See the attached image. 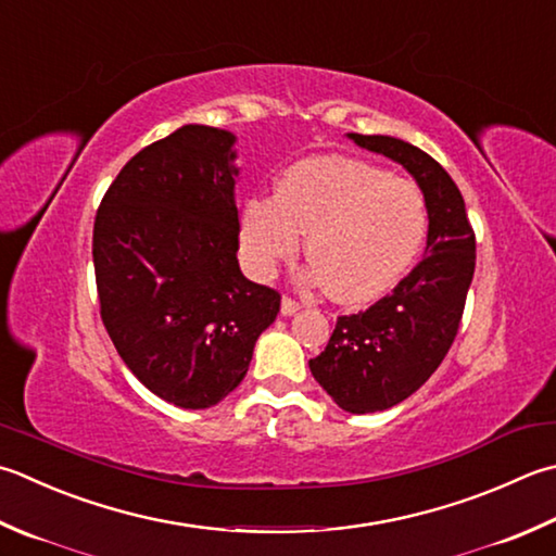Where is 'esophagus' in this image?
<instances>
[{
  "mask_svg": "<svg viewBox=\"0 0 556 556\" xmlns=\"http://www.w3.org/2000/svg\"><path fill=\"white\" fill-rule=\"evenodd\" d=\"M301 308V303L299 301H293L291 296H285L281 299V315H293Z\"/></svg>",
  "mask_w": 556,
  "mask_h": 556,
  "instance_id": "obj_1",
  "label": "esophagus"
}]
</instances>
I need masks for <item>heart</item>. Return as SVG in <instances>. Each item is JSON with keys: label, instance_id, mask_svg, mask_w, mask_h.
Here are the masks:
<instances>
[{"label": "heart", "instance_id": "b5f03b06", "mask_svg": "<svg viewBox=\"0 0 556 556\" xmlns=\"http://www.w3.org/2000/svg\"><path fill=\"white\" fill-rule=\"evenodd\" d=\"M313 265L306 285H330L332 296L364 303L393 289L427 233V202L417 182L393 178L371 163L315 156L293 163L271 200L243 206L241 238L257 275H271L301 248Z\"/></svg>", "mask_w": 556, "mask_h": 556}]
</instances>
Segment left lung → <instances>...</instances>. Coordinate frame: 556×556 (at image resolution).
<instances>
[{
	"label": "left lung",
	"mask_w": 556,
	"mask_h": 556,
	"mask_svg": "<svg viewBox=\"0 0 556 556\" xmlns=\"http://www.w3.org/2000/svg\"><path fill=\"white\" fill-rule=\"evenodd\" d=\"M397 161L427 202L424 260L371 308L340 315L311 374L344 412L368 415L407 400L441 366L458 334L475 275V231L458 185L439 161L386 135H346Z\"/></svg>",
	"instance_id": "left-lung-1"
}]
</instances>
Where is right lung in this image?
<instances>
[{"label":"right lung","mask_w":556,"mask_h":556,"mask_svg":"<svg viewBox=\"0 0 556 556\" xmlns=\"http://www.w3.org/2000/svg\"><path fill=\"white\" fill-rule=\"evenodd\" d=\"M236 137L185 125L125 163L93 222L108 334L141 386L206 409L245 378L279 291L238 267Z\"/></svg>","instance_id":"right-lung-1"}]
</instances>
